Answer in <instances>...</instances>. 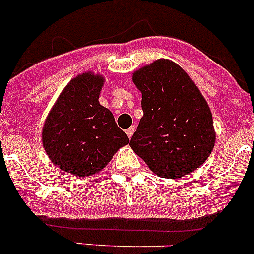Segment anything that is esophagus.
I'll return each instance as SVG.
<instances>
[{
  "mask_svg": "<svg viewBox=\"0 0 254 254\" xmlns=\"http://www.w3.org/2000/svg\"><path fill=\"white\" fill-rule=\"evenodd\" d=\"M134 130H135L134 127L128 128V129L126 130V134L128 135V138H132V135H133V133H134Z\"/></svg>",
  "mask_w": 254,
  "mask_h": 254,
  "instance_id": "34e87169",
  "label": "esophagus"
}]
</instances>
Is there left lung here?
Returning a JSON list of instances; mask_svg holds the SVG:
<instances>
[{
    "label": "left lung",
    "instance_id": "obj_1",
    "mask_svg": "<svg viewBox=\"0 0 254 254\" xmlns=\"http://www.w3.org/2000/svg\"><path fill=\"white\" fill-rule=\"evenodd\" d=\"M132 80L143 109L129 143L134 153L164 179H180L203 165L216 134L208 103L190 75L160 59L135 70Z\"/></svg>",
    "mask_w": 254,
    "mask_h": 254
}]
</instances>
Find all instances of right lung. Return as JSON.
<instances>
[{
	"instance_id": "add662e5",
	"label": "right lung",
	"mask_w": 254,
	"mask_h": 254,
	"mask_svg": "<svg viewBox=\"0 0 254 254\" xmlns=\"http://www.w3.org/2000/svg\"><path fill=\"white\" fill-rule=\"evenodd\" d=\"M105 78L85 72L73 78L50 110L41 133L55 166L88 177L104 169L114 154L129 143L114 115L99 103Z\"/></svg>"
}]
</instances>
